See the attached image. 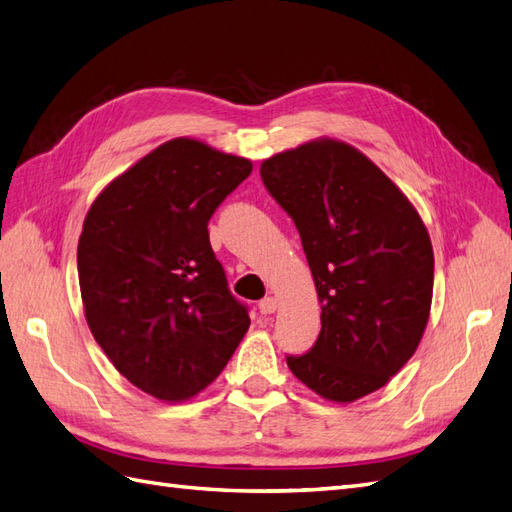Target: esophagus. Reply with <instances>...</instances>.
Masks as SVG:
<instances>
[{"mask_svg": "<svg viewBox=\"0 0 512 512\" xmlns=\"http://www.w3.org/2000/svg\"><path fill=\"white\" fill-rule=\"evenodd\" d=\"M276 308H278V302L273 297H265L263 302H258V310H260V315H271V313H276Z\"/></svg>", "mask_w": 512, "mask_h": 512, "instance_id": "34e87169", "label": "esophagus"}]
</instances>
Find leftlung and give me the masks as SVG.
Returning a JSON list of instances; mask_svg holds the SVG:
<instances>
[{"mask_svg":"<svg viewBox=\"0 0 512 512\" xmlns=\"http://www.w3.org/2000/svg\"><path fill=\"white\" fill-rule=\"evenodd\" d=\"M260 178L295 223L321 302L319 339L286 365L330 402L382 389L430 317L434 254L415 206L365 154L334 139L267 158Z\"/></svg>","mask_w":512,"mask_h":512,"instance_id":"8db88e82","label":"left lung"}]
</instances>
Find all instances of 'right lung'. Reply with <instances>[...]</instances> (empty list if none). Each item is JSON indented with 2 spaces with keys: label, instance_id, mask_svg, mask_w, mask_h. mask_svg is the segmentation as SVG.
<instances>
[{
  "label": "right lung",
  "instance_id": "right-lung-1",
  "mask_svg": "<svg viewBox=\"0 0 512 512\" xmlns=\"http://www.w3.org/2000/svg\"><path fill=\"white\" fill-rule=\"evenodd\" d=\"M252 162L195 141L156 147L97 195L78 241L86 323L115 369L162 402L213 382L249 328L208 221Z\"/></svg>",
  "mask_w": 512,
  "mask_h": 512
}]
</instances>
